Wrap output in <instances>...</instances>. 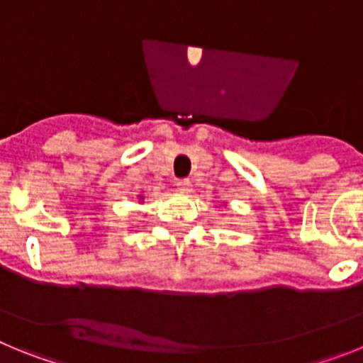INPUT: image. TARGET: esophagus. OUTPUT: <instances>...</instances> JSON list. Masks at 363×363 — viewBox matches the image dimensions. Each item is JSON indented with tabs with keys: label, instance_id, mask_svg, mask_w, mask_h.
Segmentation results:
<instances>
[{
	"label": "esophagus",
	"instance_id": "34e87169",
	"mask_svg": "<svg viewBox=\"0 0 363 363\" xmlns=\"http://www.w3.org/2000/svg\"><path fill=\"white\" fill-rule=\"evenodd\" d=\"M176 187L182 192H189L191 191V179H178V182H176Z\"/></svg>",
	"mask_w": 363,
	"mask_h": 363
}]
</instances>
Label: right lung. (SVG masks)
I'll return each mask as SVG.
<instances>
[{
	"label": "right lung",
	"mask_w": 363,
	"mask_h": 363,
	"mask_svg": "<svg viewBox=\"0 0 363 363\" xmlns=\"http://www.w3.org/2000/svg\"><path fill=\"white\" fill-rule=\"evenodd\" d=\"M138 198H140V200H143V196H142V194H140V196H138Z\"/></svg>",
	"instance_id": "obj_1"
}]
</instances>
